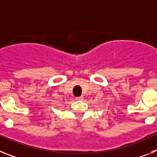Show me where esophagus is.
<instances>
[{
    "label": "esophagus",
    "instance_id": "obj_1",
    "mask_svg": "<svg viewBox=\"0 0 157 157\" xmlns=\"http://www.w3.org/2000/svg\"><path fill=\"white\" fill-rule=\"evenodd\" d=\"M76 99H77V100H82V99H83V96L82 95L81 97H77V98H76Z\"/></svg>",
    "mask_w": 157,
    "mask_h": 157
}]
</instances>
